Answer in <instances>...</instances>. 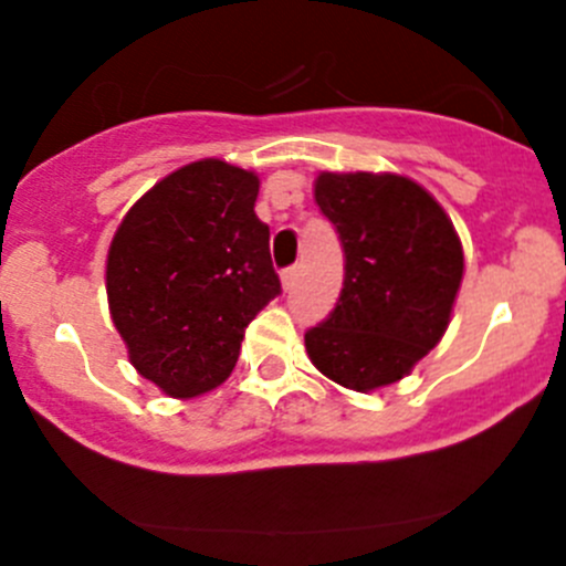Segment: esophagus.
<instances>
[{"mask_svg":"<svg viewBox=\"0 0 566 566\" xmlns=\"http://www.w3.org/2000/svg\"><path fill=\"white\" fill-rule=\"evenodd\" d=\"M295 282H298V268H295V265L284 268V271H282V287L290 293V290L295 287Z\"/></svg>","mask_w":566,"mask_h":566,"instance_id":"obj_1","label":"esophagus"}]
</instances>
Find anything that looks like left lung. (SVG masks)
Wrapping results in <instances>:
<instances>
[{
	"instance_id": "left-lung-1",
	"label": "left lung",
	"mask_w": 566,
	"mask_h": 566,
	"mask_svg": "<svg viewBox=\"0 0 566 566\" xmlns=\"http://www.w3.org/2000/svg\"><path fill=\"white\" fill-rule=\"evenodd\" d=\"M315 199L339 232L345 282L334 312L306 331V353L347 389L397 384L447 331L462 282L458 232L399 175L323 172Z\"/></svg>"
}]
</instances>
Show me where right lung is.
Segmentation results:
<instances>
[{"instance_id": "1", "label": "right lung", "mask_w": 566, "mask_h": 566, "mask_svg": "<svg viewBox=\"0 0 566 566\" xmlns=\"http://www.w3.org/2000/svg\"><path fill=\"white\" fill-rule=\"evenodd\" d=\"M260 180L216 158L150 188L108 249L106 293L130 364L169 397L230 378L247 325L282 293L256 219Z\"/></svg>"}]
</instances>
